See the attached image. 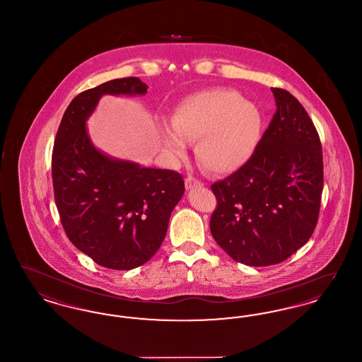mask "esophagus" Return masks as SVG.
<instances>
[{
	"label": "esophagus",
	"instance_id": "esophagus-1",
	"mask_svg": "<svg viewBox=\"0 0 362 362\" xmlns=\"http://www.w3.org/2000/svg\"><path fill=\"white\" fill-rule=\"evenodd\" d=\"M204 186V182H201L199 179L194 177L192 175H189L186 177V189H198V187H202Z\"/></svg>",
	"mask_w": 362,
	"mask_h": 362
}]
</instances>
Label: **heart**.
<instances>
[{
	"instance_id": "heart-1",
	"label": "heart",
	"mask_w": 362,
	"mask_h": 362,
	"mask_svg": "<svg viewBox=\"0 0 362 362\" xmlns=\"http://www.w3.org/2000/svg\"><path fill=\"white\" fill-rule=\"evenodd\" d=\"M163 144L176 157L186 152V141L197 139L195 155L210 173H229L241 168L258 148L263 115L257 104L244 100L230 88H210L175 105Z\"/></svg>"
}]
</instances>
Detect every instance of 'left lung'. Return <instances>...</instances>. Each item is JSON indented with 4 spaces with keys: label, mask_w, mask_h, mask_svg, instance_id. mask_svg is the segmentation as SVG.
I'll use <instances>...</instances> for the list:
<instances>
[{
    "label": "left lung",
    "mask_w": 362,
    "mask_h": 362,
    "mask_svg": "<svg viewBox=\"0 0 362 362\" xmlns=\"http://www.w3.org/2000/svg\"><path fill=\"white\" fill-rule=\"evenodd\" d=\"M276 110L252 157L211 185L210 232L236 262L276 264L310 240L323 191V152L308 112L291 92L272 88Z\"/></svg>",
    "instance_id": "left-lung-1"
}]
</instances>
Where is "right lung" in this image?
<instances>
[{"label":"right lung","instance_id":"add662e5","mask_svg":"<svg viewBox=\"0 0 362 362\" xmlns=\"http://www.w3.org/2000/svg\"><path fill=\"white\" fill-rule=\"evenodd\" d=\"M136 93H146L138 77L78 93L62 117L52 148L54 198L65 233L93 262L112 270L136 269L155 255L185 194L180 173L108 158L89 141L86 121L99 99Z\"/></svg>","mask_w":362,"mask_h":362}]
</instances>
